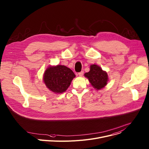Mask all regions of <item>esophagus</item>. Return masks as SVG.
Segmentation results:
<instances>
[{
    "instance_id": "1",
    "label": "esophagus",
    "mask_w": 149,
    "mask_h": 149,
    "mask_svg": "<svg viewBox=\"0 0 149 149\" xmlns=\"http://www.w3.org/2000/svg\"><path fill=\"white\" fill-rule=\"evenodd\" d=\"M83 74H84V71H81L80 72L78 73V75L80 77H82L83 75Z\"/></svg>"
}]
</instances>
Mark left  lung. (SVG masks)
Masks as SVG:
<instances>
[{
  "mask_svg": "<svg viewBox=\"0 0 149 149\" xmlns=\"http://www.w3.org/2000/svg\"><path fill=\"white\" fill-rule=\"evenodd\" d=\"M89 82L96 90L99 91L104 88L108 83V75L106 71L97 65H91L90 71L84 74Z\"/></svg>",
  "mask_w": 149,
  "mask_h": 149,
  "instance_id": "left-lung-1",
  "label": "left lung"
}]
</instances>
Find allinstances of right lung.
Instances as JSON below:
<instances>
[{
    "label": "right lung",
    "instance_id": "right-lung-1",
    "mask_svg": "<svg viewBox=\"0 0 149 149\" xmlns=\"http://www.w3.org/2000/svg\"><path fill=\"white\" fill-rule=\"evenodd\" d=\"M75 77L70 68L64 65L49 66L44 73L43 81L49 91L57 94L65 92Z\"/></svg>",
    "mask_w": 149,
    "mask_h": 149
}]
</instances>
